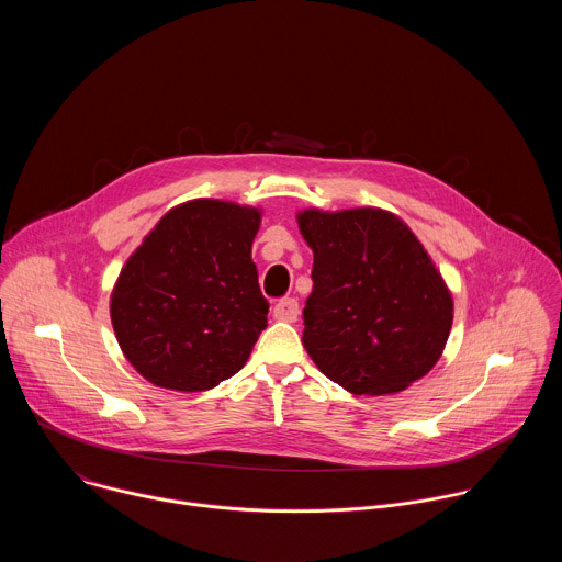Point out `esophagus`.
Wrapping results in <instances>:
<instances>
[{
    "label": "esophagus",
    "mask_w": 562,
    "mask_h": 562,
    "mask_svg": "<svg viewBox=\"0 0 562 562\" xmlns=\"http://www.w3.org/2000/svg\"><path fill=\"white\" fill-rule=\"evenodd\" d=\"M297 315H300V306H297V300L293 297H284L273 306V317L280 319V323H295Z\"/></svg>",
    "instance_id": "1"
}]
</instances>
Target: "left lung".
<instances>
[{"instance_id":"obj_1","label":"left lung","mask_w":562,"mask_h":562,"mask_svg":"<svg viewBox=\"0 0 562 562\" xmlns=\"http://www.w3.org/2000/svg\"><path fill=\"white\" fill-rule=\"evenodd\" d=\"M297 226L313 251L302 345L315 367L356 395L427 375L445 351L453 297L414 231L373 206L304 209Z\"/></svg>"}]
</instances>
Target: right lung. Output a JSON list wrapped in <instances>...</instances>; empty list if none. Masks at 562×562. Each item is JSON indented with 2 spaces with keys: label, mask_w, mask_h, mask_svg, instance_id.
<instances>
[{
  "label": "right lung",
  "mask_w": 562,
  "mask_h": 562,
  "mask_svg": "<svg viewBox=\"0 0 562 562\" xmlns=\"http://www.w3.org/2000/svg\"><path fill=\"white\" fill-rule=\"evenodd\" d=\"M260 220L262 209L200 198L142 239L111 293L115 338L142 378L193 393L247 364L269 313L251 260Z\"/></svg>",
  "instance_id": "obj_1"
}]
</instances>
